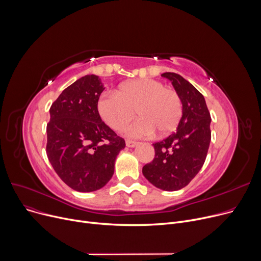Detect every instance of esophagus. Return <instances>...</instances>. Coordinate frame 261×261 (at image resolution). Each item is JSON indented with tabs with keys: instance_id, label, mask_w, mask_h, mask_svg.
Segmentation results:
<instances>
[{
	"instance_id": "obj_1",
	"label": "esophagus",
	"mask_w": 261,
	"mask_h": 261,
	"mask_svg": "<svg viewBox=\"0 0 261 261\" xmlns=\"http://www.w3.org/2000/svg\"><path fill=\"white\" fill-rule=\"evenodd\" d=\"M139 142H136V141H132V140H126V146L128 147H136Z\"/></svg>"
}]
</instances>
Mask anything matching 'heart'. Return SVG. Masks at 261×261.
Here are the masks:
<instances>
[{
    "instance_id": "heart-1",
    "label": "heart",
    "mask_w": 261,
    "mask_h": 261,
    "mask_svg": "<svg viewBox=\"0 0 261 261\" xmlns=\"http://www.w3.org/2000/svg\"><path fill=\"white\" fill-rule=\"evenodd\" d=\"M104 121L116 130L123 128L135 116L140 118L125 128L132 138L172 133L182 117V101L177 91L160 81L138 79L121 84L117 93H106L98 103Z\"/></svg>"
}]
</instances>
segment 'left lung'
<instances>
[{"instance_id": "1", "label": "left lung", "mask_w": 261, "mask_h": 261, "mask_svg": "<svg viewBox=\"0 0 261 261\" xmlns=\"http://www.w3.org/2000/svg\"><path fill=\"white\" fill-rule=\"evenodd\" d=\"M168 79L182 101V117L175 133L154 143L155 158L143 166L144 177L156 188L173 192L187 187L205 161L211 142V115L204 97L175 72Z\"/></svg>"}]
</instances>
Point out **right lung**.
<instances>
[{"label":"right lung","instance_id":"obj_1","mask_svg":"<svg viewBox=\"0 0 261 261\" xmlns=\"http://www.w3.org/2000/svg\"><path fill=\"white\" fill-rule=\"evenodd\" d=\"M104 85L96 74L73 82L53 103L46 152L58 176L74 191L102 189L114 175L125 141L102 121L98 101Z\"/></svg>","mask_w":261,"mask_h":261}]
</instances>
